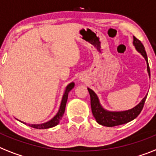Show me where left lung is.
I'll return each mask as SVG.
<instances>
[{
  "label": "left lung",
  "mask_w": 156,
  "mask_h": 156,
  "mask_svg": "<svg viewBox=\"0 0 156 156\" xmlns=\"http://www.w3.org/2000/svg\"><path fill=\"white\" fill-rule=\"evenodd\" d=\"M133 44L136 46V50L142 54V56L145 58L147 65V72L150 76V68H149L148 60H147V56L146 51H145L144 46L143 45L141 41L138 40L136 37H133ZM88 92L90 94V98H91V108L93 116L95 117L96 122L101 125L106 126V127H114V126L121 125L123 123H128L131 120L134 119L135 118L140 115L143 108L144 106V103L146 101L147 96L141 100V102L136 105L131 110L124 111V112H108V111L104 110L100 105L99 102L98 97L96 93L90 88H87Z\"/></svg>",
  "instance_id": "obj_1"
}]
</instances>
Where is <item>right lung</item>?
Masks as SVG:
<instances>
[{"mask_svg": "<svg viewBox=\"0 0 156 156\" xmlns=\"http://www.w3.org/2000/svg\"><path fill=\"white\" fill-rule=\"evenodd\" d=\"M75 83H69V85L67 86L66 90H65V92H64V96H63L62 101H61V104H60V110L58 112V113L56 114L55 116L52 118L51 120H49L47 123H42V124H29L30 127H33V128H37V129H47V128H49V127H55L60 123V119H62V116L64 113V110H65V107H66V103L67 100H68V96H69V92H70L71 90L73 89L74 87ZM24 124H26L25 123H24Z\"/></svg>", "mask_w": 156, "mask_h": 156, "instance_id": "right-lung-1", "label": "right lung"}]
</instances>
